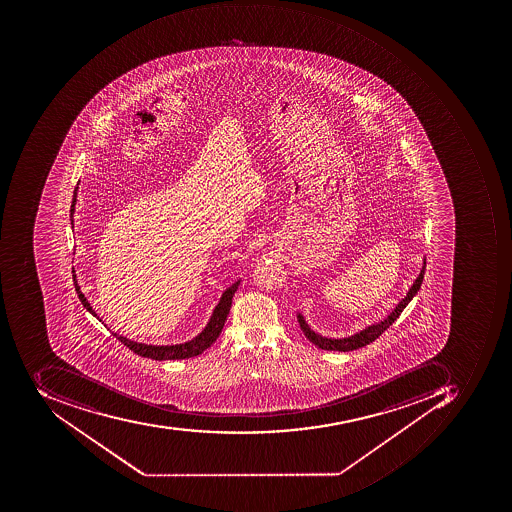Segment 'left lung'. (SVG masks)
<instances>
[{"instance_id": "left-lung-1", "label": "left lung", "mask_w": 512, "mask_h": 512, "mask_svg": "<svg viewBox=\"0 0 512 512\" xmlns=\"http://www.w3.org/2000/svg\"><path fill=\"white\" fill-rule=\"evenodd\" d=\"M424 273H425V262L424 267H422L421 273H419L416 281L413 282V286L408 290L407 296H405L399 304H397L396 309L385 318V320L380 321V323L372 324V326L366 327L363 331H360L359 334L352 335V337L348 338H326L321 337V335L315 334V332L307 326L306 321H304L303 315H298L299 326H301V331L304 332L309 341H312L313 345L318 346L320 349H324V351H338V352H348L355 351V349L363 348V346L369 345L372 341L377 340L383 332L394 323V321L399 318L400 313L404 312L405 307L408 306L413 296L419 292L421 289L422 281H424Z\"/></svg>"}]
</instances>
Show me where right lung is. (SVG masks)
Listing matches in <instances>:
<instances>
[{
  "mask_svg": "<svg viewBox=\"0 0 512 512\" xmlns=\"http://www.w3.org/2000/svg\"><path fill=\"white\" fill-rule=\"evenodd\" d=\"M76 194L77 188L74 189L73 203H71V219H73L74 205H76ZM71 222H73V220H71ZM239 284L240 281L234 282L230 289H226L225 292H223L222 298H220L219 304H217L216 309H214L213 317L209 320L208 326H206L205 329H203V331L194 338V340L186 341V343H181V345L175 346H152L127 340V338L122 337V335H113L121 341L122 345L127 346L130 351L141 355V357H147V359H191V357H195V355L202 354V352L205 351V349H208L209 346L213 345L214 341L219 337L220 332H222L223 329V324H225L226 317H228V313H230L231 303H233V295L236 293ZM74 286H76V292L77 296H79L80 303L84 304L85 309H87L88 312L93 313L94 317L99 318L98 315H96V312L91 309L90 303H88L84 293L80 292V287L77 286L76 279H74Z\"/></svg>",
  "mask_w": 512,
  "mask_h": 512,
  "instance_id": "right-lung-1",
  "label": "right lung"
}]
</instances>
